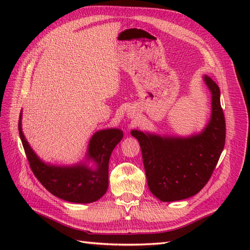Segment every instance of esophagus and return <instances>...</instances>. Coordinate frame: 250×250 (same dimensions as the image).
Returning a JSON list of instances; mask_svg holds the SVG:
<instances>
[{
  "label": "esophagus",
  "mask_w": 250,
  "mask_h": 250,
  "mask_svg": "<svg viewBox=\"0 0 250 250\" xmlns=\"http://www.w3.org/2000/svg\"><path fill=\"white\" fill-rule=\"evenodd\" d=\"M128 115L132 117V110H129V113H128Z\"/></svg>",
  "instance_id": "34e87169"
}]
</instances>
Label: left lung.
Masks as SVG:
<instances>
[{"mask_svg": "<svg viewBox=\"0 0 250 250\" xmlns=\"http://www.w3.org/2000/svg\"><path fill=\"white\" fill-rule=\"evenodd\" d=\"M203 81L211 94V114L200 133L161 136L131 131L140 143L148 188L162 202L185 200L200 192L224 150L226 121L220 105V89L209 76H203Z\"/></svg>", "mask_w": 250, "mask_h": 250, "instance_id": "obj_1", "label": "left lung"}]
</instances>
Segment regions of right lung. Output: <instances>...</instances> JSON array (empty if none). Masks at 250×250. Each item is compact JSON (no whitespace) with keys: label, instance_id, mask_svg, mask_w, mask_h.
<instances>
[{"label":"right lung","instance_id":"right-lung-1","mask_svg":"<svg viewBox=\"0 0 250 250\" xmlns=\"http://www.w3.org/2000/svg\"><path fill=\"white\" fill-rule=\"evenodd\" d=\"M19 135L32 172L50 193L73 203H92L105 194L108 188V163L111 152L124 137V132L111 128L100 130L89 141L84 161L74 166H54L37 157L29 145L21 128Z\"/></svg>","mask_w":250,"mask_h":250}]
</instances>
